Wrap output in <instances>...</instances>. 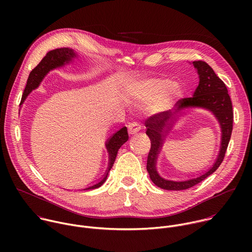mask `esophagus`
<instances>
[{
    "label": "esophagus",
    "mask_w": 252,
    "mask_h": 252,
    "mask_svg": "<svg viewBox=\"0 0 252 252\" xmlns=\"http://www.w3.org/2000/svg\"><path fill=\"white\" fill-rule=\"evenodd\" d=\"M127 128H128L129 134H133V133L139 131V129H140V125H139L138 123H136V122H132V123H130V124L127 126Z\"/></svg>",
    "instance_id": "obj_1"
}]
</instances>
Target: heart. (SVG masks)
I'll return each instance as SVG.
<instances>
[{
	"label": "heart",
	"instance_id": "obj_1",
	"mask_svg": "<svg viewBox=\"0 0 252 252\" xmlns=\"http://www.w3.org/2000/svg\"><path fill=\"white\" fill-rule=\"evenodd\" d=\"M168 83H170V82H168ZM182 94H183V91H182L181 88H179V87L172 88L168 96H162V97H159V98H158L157 100L154 101V103L152 105V110L159 112V111H162V110L166 109L167 105H168V99H170L172 97H178V96H181ZM138 96L143 100L149 99V94H148V93L146 92L145 89L140 90V93H139Z\"/></svg>",
	"mask_w": 252,
	"mask_h": 252
}]
</instances>
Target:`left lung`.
Returning a JSON list of instances; mask_svg holds the SVG:
<instances>
[{"label":"left lung","mask_w":252,"mask_h":252,"mask_svg":"<svg viewBox=\"0 0 252 252\" xmlns=\"http://www.w3.org/2000/svg\"><path fill=\"white\" fill-rule=\"evenodd\" d=\"M197 69L199 84L193 96L182 98L177 101L178 109L174 114L170 111L156 114L146 121L147 134L151 139V151L148 156L147 169L153 183L166 190L188 189L202 182L213 173L221 164L232 132L233 111L230 96L225 84L214 73L212 67L203 61L192 62ZM187 107H202L210 110L218 119L222 127V147L220 155L211 169L205 174L184 182H173L162 179L156 171L155 163L157 155L162 146V141L175 121L176 114Z\"/></svg>","instance_id":"obj_1"}]
</instances>
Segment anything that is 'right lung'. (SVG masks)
Wrapping results in <instances>:
<instances>
[{"instance_id":"obj_1","label":"right lung","mask_w":252,"mask_h":252,"mask_svg":"<svg viewBox=\"0 0 252 252\" xmlns=\"http://www.w3.org/2000/svg\"><path fill=\"white\" fill-rule=\"evenodd\" d=\"M75 57H77L76 53L68 48H61V49H56L53 51H50L45 57L44 59L40 62V63L35 66L31 73L30 76L28 78V82L22 96V100H21V104L24 102V100L26 99V97L28 96V94L34 89H37L39 87V85L41 84V82L43 81V79L45 78V76L49 73L51 69H54L56 67L62 66L67 63H69L71 60H73ZM128 139V134H127V128L126 126H124L123 128H121L119 131H117L109 140L106 141L105 147L107 152H109V156H110V162H109V168L106 170V173L104 174L103 178L101 179L100 182H98L95 185H93L87 189H94L99 188L104 182L107 177V174H109V171L111 170V168L114 165V162L116 160L118 152L120 150V148L124 145V143Z\"/></svg>"}]
</instances>
